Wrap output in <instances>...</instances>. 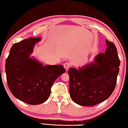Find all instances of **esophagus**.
Listing matches in <instances>:
<instances>
[{"mask_svg": "<svg viewBox=\"0 0 128 128\" xmlns=\"http://www.w3.org/2000/svg\"><path fill=\"white\" fill-rule=\"evenodd\" d=\"M70 66V63H68V62H66V63L64 64V67L65 68V69L66 70V71H68V70H69Z\"/></svg>", "mask_w": 128, "mask_h": 128, "instance_id": "1", "label": "esophagus"}]
</instances>
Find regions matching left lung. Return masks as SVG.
Masks as SVG:
<instances>
[{"mask_svg":"<svg viewBox=\"0 0 128 128\" xmlns=\"http://www.w3.org/2000/svg\"><path fill=\"white\" fill-rule=\"evenodd\" d=\"M105 53H99L94 60L82 68H70V94L79 105L92 106L108 98L117 83L120 60L114 43L106 40Z\"/></svg>","mask_w":128,"mask_h":128,"instance_id":"8db88e82","label":"left lung"}]
</instances>
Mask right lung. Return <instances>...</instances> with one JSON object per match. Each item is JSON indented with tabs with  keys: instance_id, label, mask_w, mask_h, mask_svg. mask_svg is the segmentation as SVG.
Segmentation results:
<instances>
[{
	"instance_id": "add662e5",
	"label": "right lung",
	"mask_w": 128,
	"mask_h": 128,
	"mask_svg": "<svg viewBox=\"0 0 128 128\" xmlns=\"http://www.w3.org/2000/svg\"><path fill=\"white\" fill-rule=\"evenodd\" d=\"M40 40V37H32L14 44L5 65L11 92L15 98L32 105L48 99L54 82L66 71L62 65L44 66L30 58L34 45Z\"/></svg>"
}]
</instances>
